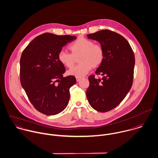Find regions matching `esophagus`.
Wrapping results in <instances>:
<instances>
[{
    "instance_id": "esophagus-1",
    "label": "esophagus",
    "mask_w": 158,
    "mask_h": 158,
    "mask_svg": "<svg viewBox=\"0 0 158 158\" xmlns=\"http://www.w3.org/2000/svg\"><path fill=\"white\" fill-rule=\"evenodd\" d=\"M81 77H76V81H77V82L80 81H81Z\"/></svg>"
}]
</instances>
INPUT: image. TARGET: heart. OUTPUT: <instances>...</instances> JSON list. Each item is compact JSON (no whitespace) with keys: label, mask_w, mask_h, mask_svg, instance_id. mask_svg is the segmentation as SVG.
<instances>
[{"label":"heart","mask_w":158,"mask_h":158,"mask_svg":"<svg viewBox=\"0 0 158 158\" xmlns=\"http://www.w3.org/2000/svg\"><path fill=\"white\" fill-rule=\"evenodd\" d=\"M72 54L61 50L58 54L59 62L64 66L71 68L75 62L74 57L79 56L80 64L68 71V74L76 77L85 76L93 68L99 66L104 59L103 48L94 41L84 37H79L69 46Z\"/></svg>","instance_id":"b5f03b06"}]
</instances>
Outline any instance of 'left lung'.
<instances>
[{"label": "left lung", "instance_id": "8db88e82", "mask_svg": "<svg viewBox=\"0 0 158 158\" xmlns=\"http://www.w3.org/2000/svg\"><path fill=\"white\" fill-rule=\"evenodd\" d=\"M88 38L98 41L103 48L104 59L95 74L90 76L86 95L90 105L106 112L116 107L130 90L133 81L135 58L128 41L121 35L109 30L89 34Z\"/></svg>", "mask_w": 158, "mask_h": 158}]
</instances>
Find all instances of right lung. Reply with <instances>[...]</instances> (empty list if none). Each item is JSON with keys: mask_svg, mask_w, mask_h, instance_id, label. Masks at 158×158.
Masks as SVG:
<instances>
[{"mask_svg": "<svg viewBox=\"0 0 158 158\" xmlns=\"http://www.w3.org/2000/svg\"><path fill=\"white\" fill-rule=\"evenodd\" d=\"M76 39L74 36L44 33L35 37L22 53L21 85L35 109L45 115L58 114L68 104L69 89L76 79L73 76L63 77L65 68L58 54Z\"/></svg>", "mask_w": 158, "mask_h": 158, "instance_id": "1", "label": "right lung"}]
</instances>
